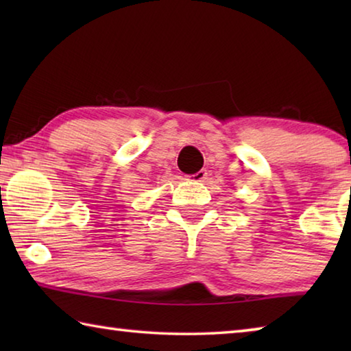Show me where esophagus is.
I'll use <instances>...</instances> for the list:
<instances>
[{"instance_id":"34e87169","label":"esophagus","mask_w":351,"mask_h":351,"mask_svg":"<svg viewBox=\"0 0 351 351\" xmlns=\"http://www.w3.org/2000/svg\"><path fill=\"white\" fill-rule=\"evenodd\" d=\"M190 181H197V182H203L206 178H207V171L206 170H199V171H197V173L195 175H189L187 176Z\"/></svg>"}]
</instances>
